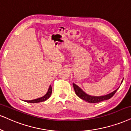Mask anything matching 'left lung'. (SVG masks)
<instances>
[{
    "label": "left lung",
    "mask_w": 131,
    "mask_h": 131,
    "mask_svg": "<svg viewBox=\"0 0 131 131\" xmlns=\"http://www.w3.org/2000/svg\"><path fill=\"white\" fill-rule=\"evenodd\" d=\"M123 80L122 81V83H123ZM73 85L74 90H75V92L77 96H78L79 98H80L81 99L84 100V101L90 103H99V102H101V101H104V100L110 99L111 98H112V96H114V94L116 93V92L117 91V90L119 89L118 88L117 89L114 90V91L112 92V93H109V94L106 95H103V96H91V95H89L87 94V93H85L84 92L83 90L80 88V87L78 86L77 85H76L75 84L73 83Z\"/></svg>",
    "instance_id": "left-lung-1"
}]
</instances>
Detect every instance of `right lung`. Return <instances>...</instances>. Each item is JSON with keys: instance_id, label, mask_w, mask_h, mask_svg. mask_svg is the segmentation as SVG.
Wrapping results in <instances>:
<instances>
[{"instance_id": "obj_1", "label": "right lung", "mask_w": 131, "mask_h": 131, "mask_svg": "<svg viewBox=\"0 0 131 131\" xmlns=\"http://www.w3.org/2000/svg\"><path fill=\"white\" fill-rule=\"evenodd\" d=\"M51 92H52V88H51V85H50L47 92L46 95H43V96H42V97H41V98H37V99L32 100H25L24 101H25V102H27V103H30L42 102V101H46L49 98V97L51 96Z\"/></svg>"}]
</instances>
